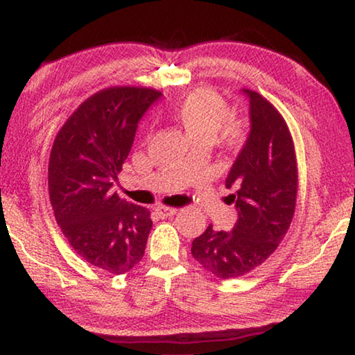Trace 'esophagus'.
Instances as JSON below:
<instances>
[{"mask_svg":"<svg viewBox=\"0 0 355 355\" xmlns=\"http://www.w3.org/2000/svg\"><path fill=\"white\" fill-rule=\"evenodd\" d=\"M155 211L159 216V218H171V216L177 214V208H169V207L161 205V207H156Z\"/></svg>","mask_w":355,"mask_h":355,"instance_id":"esophagus-1","label":"esophagus"}]
</instances>
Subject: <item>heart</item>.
<instances>
[{
    "mask_svg": "<svg viewBox=\"0 0 355 355\" xmlns=\"http://www.w3.org/2000/svg\"><path fill=\"white\" fill-rule=\"evenodd\" d=\"M173 119L196 142H219L227 148L243 146L248 128L243 120L230 117V105L211 87H197L184 95L172 111Z\"/></svg>",
    "mask_w": 355,
    "mask_h": 355,
    "instance_id": "heart-1",
    "label": "heart"
}]
</instances>
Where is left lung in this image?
I'll use <instances>...</instances> for the list:
<instances>
[{
    "mask_svg": "<svg viewBox=\"0 0 355 355\" xmlns=\"http://www.w3.org/2000/svg\"><path fill=\"white\" fill-rule=\"evenodd\" d=\"M250 105V133L225 180L238 220L232 232L208 225L192 241L191 254L219 279H235L268 260L286 235L296 209L297 161L285 119L255 91L244 89Z\"/></svg>",
    "mask_w": 355,
    "mask_h": 355,
    "instance_id": "1",
    "label": "left lung"
}]
</instances>
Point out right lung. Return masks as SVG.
Masks as SVG:
<instances>
[{"instance_id":"right-lung-1","label":"right lung","mask_w":355,"mask_h":355,"mask_svg":"<svg viewBox=\"0 0 355 355\" xmlns=\"http://www.w3.org/2000/svg\"><path fill=\"white\" fill-rule=\"evenodd\" d=\"M159 95L152 87L103 89L76 107L53 142L48 191L58 225L78 255L106 272L133 269L152 230L148 209L120 200L112 182Z\"/></svg>"}]
</instances>
